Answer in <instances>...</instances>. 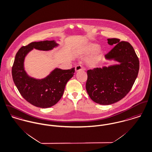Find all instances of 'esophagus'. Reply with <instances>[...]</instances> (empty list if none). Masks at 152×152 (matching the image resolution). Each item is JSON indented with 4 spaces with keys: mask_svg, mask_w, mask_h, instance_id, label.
Segmentation results:
<instances>
[{
    "mask_svg": "<svg viewBox=\"0 0 152 152\" xmlns=\"http://www.w3.org/2000/svg\"><path fill=\"white\" fill-rule=\"evenodd\" d=\"M75 71H76V72H78V71H79L83 70V66H82L81 65H78V66H77L75 67Z\"/></svg>",
    "mask_w": 152,
    "mask_h": 152,
    "instance_id": "obj_1",
    "label": "esophagus"
}]
</instances>
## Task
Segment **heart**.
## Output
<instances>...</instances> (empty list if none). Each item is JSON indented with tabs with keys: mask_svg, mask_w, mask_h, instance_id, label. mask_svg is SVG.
<instances>
[{
	"mask_svg": "<svg viewBox=\"0 0 152 152\" xmlns=\"http://www.w3.org/2000/svg\"><path fill=\"white\" fill-rule=\"evenodd\" d=\"M99 48V46L98 44L94 42H89L83 46L81 49L82 53L85 55L94 53V55L88 61V64L90 66H95L100 60L102 51Z\"/></svg>",
	"mask_w": 152,
	"mask_h": 152,
	"instance_id": "heart-1",
	"label": "heart"
}]
</instances>
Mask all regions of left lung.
Instances as JSON below:
<instances>
[{"label": "left lung", "mask_w": 152, "mask_h": 152, "mask_svg": "<svg viewBox=\"0 0 152 152\" xmlns=\"http://www.w3.org/2000/svg\"><path fill=\"white\" fill-rule=\"evenodd\" d=\"M114 47L106 55L119 64L87 71L86 89L91 99L102 105L118 102L130 91L137 78L139 61L133 47L117 38L107 39Z\"/></svg>", "instance_id": "left-lung-1"}]
</instances>
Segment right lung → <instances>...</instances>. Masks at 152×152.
Wrapping results in <instances>:
<instances>
[{"label":"right lung","instance_id":"add662e5","mask_svg":"<svg viewBox=\"0 0 152 152\" xmlns=\"http://www.w3.org/2000/svg\"><path fill=\"white\" fill-rule=\"evenodd\" d=\"M58 45L55 41L31 42L22 46L17 52L12 67V77L21 95L31 104L48 108L56 104L63 96L65 86L75 72L69 69H56L45 78L37 80L29 77L24 68L26 56L34 48L49 50Z\"/></svg>","mask_w":152,"mask_h":152}]
</instances>
